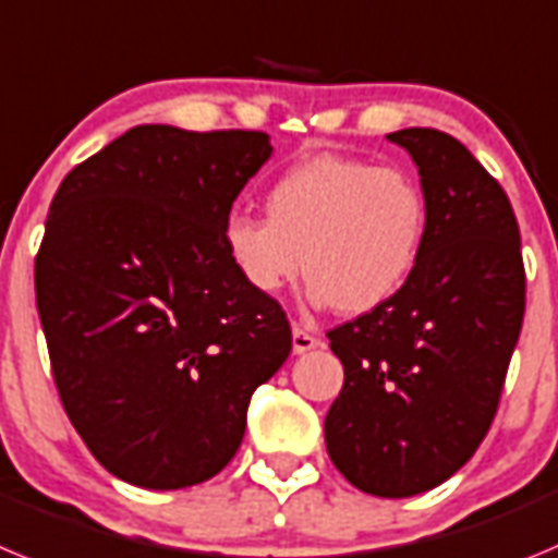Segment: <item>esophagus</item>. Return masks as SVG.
Instances as JSON below:
<instances>
[{
    "mask_svg": "<svg viewBox=\"0 0 558 558\" xmlns=\"http://www.w3.org/2000/svg\"><path fill=\"white\" fill-rule=\"evenodd\" d=\"M319 344H323V341L316 339L314 333H308L305 328H300V325H294V328H291V348H294V353L298 355L308 353V350L319 348Z\"/></svg>",
    "mask_w": 558,
    "mask_h": 558,
    "instance_id": "esophagus-1",
    "label": "esophagus"
}]
</instances>
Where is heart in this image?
Masks as SVG:
<instances>
[{
	"label": "heart",
	"instance_id": "b5f03b06",
	"mask_svg": "<svg viewBox=\"0 0 558 558\" xmlns=\"http://www.w3.org/2000/svg\"><path fill=\"white\" fill-rule=\"evenodd\" d=\"M425 233L420 185L400 169L314 155L280 174L267 217L230 214L225 250L258 294L308 275V300L366 314L405 283Z\"/></svg>",
	"mask_w": 558,
	"mask_h": 558
}]
</instances>
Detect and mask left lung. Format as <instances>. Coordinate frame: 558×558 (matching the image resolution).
Segmentation results:
<instances>
[{"label":"left lung","mask_w":558,"mask_h":558,"mask_svg":"<svg viewBox=\"0 0 558 558\" xmlns=\"http://www.w3.org/2000/svg\"><path fill=\"white\" fill-rule=\"evenodd\" d=\"M420 169V255L384 305L328 330L344 386L328 456L366 495L411 498L459 473L489 430L525 314L520 228L500 183L453 135H386Z\"/></svg>","instance_id":"1"}]
</instances>
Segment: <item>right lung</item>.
I'll use <instances>...</instances> for the list:
<instances>
[{
  "instance_id": "right-lung-1",
  "label": "right lung",
  "mask_w": 558,
  "mask_h": 558,
  "mask_svg": "<svg viewBox=\"0 0 558 558\" xmlns=\"http://www.w3.org/2000/svg\"><path fill=\"white\" fill-rule=\"evenodd\" d=\"M267 133L142 124L63 178L35 255L58 395L94 459L144 489L203 484L291 353L278 300L225 250Z\"/></svg>"
}]
</instances>
